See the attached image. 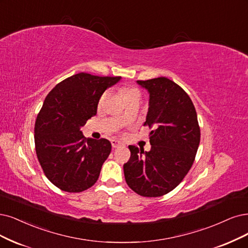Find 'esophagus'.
Wrapping results in <instances>:
<instances>
[{
    "label": "esophagus",
    "instance_id": "34e87169",
    "mask_svg": "<svg viewBox=\"0 0 248 248\" xmlns=\"http://www.w3.org/2000/svg\"><path fill=\"white\" fill-rule=\"evenodd\" d=\"M111 145H112L113 148H118V147H121V146H123V143L121 141H118V140L112 139L111 140Z\"/></svg>",
    "mask_w": 248,
    "mask_h": 248
}]
</instances>
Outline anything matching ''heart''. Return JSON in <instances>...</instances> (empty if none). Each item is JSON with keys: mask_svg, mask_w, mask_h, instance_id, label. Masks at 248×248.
Wrapping results in <instances>:
<instances>
[{"mask_svg": "<svg viewBox=\"0 0 248 248\" xmlns=\"http://www.w3.org/2000/svg\"><path fill=\"white\" fill-rule=\"evenodd\" d=\"M106 92L105 93H103L102 95H101V97L99 98V101H98V106H101L102 105V103H103V101H104V99H105V97H106ZM132 95H140V92H139V90L138 89H136V88H133V87H130V88H124V90H123V96H124V98L125 99V98H127V97H130V96H132Z\"/></svg>", "mask_w": 248, "mask_h": 248, "instance_id": "heart-1", "label": "heart"}]
</instances>
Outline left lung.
Segmentation results:
<instances>
[{
  "label": "left lung",
  "instance_id": "left-lung-1",
  "mask_svg": "<svg viewBox=\"0 0 248 248\" xmlns=\"http://www.w3.org/2000/svg\"><path fill=\"white\" fill-rule=\"evenodd\" d=\"M137 82L149 92L144 125L150 132V151L130 145L124 164L126 184L144 197H159L175 189L194 162L200 142L197 113L189 95L175 81L157 78Z\"/></svg>",
  "mask_w": 248,
  "mask_h": 248
}]
</instances>
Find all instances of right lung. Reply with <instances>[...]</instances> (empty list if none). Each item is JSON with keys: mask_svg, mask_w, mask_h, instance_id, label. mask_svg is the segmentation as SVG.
Here are the masks:
<instances>
[{"mask_svg": "<svg viewBox=\"0 0 248 248\" xmlns=\"http://www.w3.org/2000/svg\"><path fill=\"white\" fill-rule=\"evenodd\" d=\"M119 79L80 72L59 82L46 97L35 119V152L45 176L57 188L78 193L97 182L111 144L85 138L80 127L96 115L101 95Z\"/></svg>", "mask_w": 248, "mask_h": 248, "instance_id": "add662e5", "label": "right lung"}]
</instances>
